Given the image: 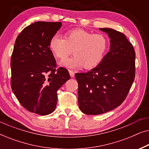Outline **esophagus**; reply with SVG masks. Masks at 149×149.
<instances>
[{
	"label": "esophagus",
	"mask_w": 149,
	"mask_h": 149,
	"mask_svg": "<svg viewBox=\"0 0 149 149\" xmlns=\"http://www.w3.org/2000/svg\"><path fill=\"white\" fill-rule=\"evenodd\" d=\"M69 74H70L71 77H74V71L69 70Z\"/></svg>",
	"instance_id": "esophagus-1"
}]
</instances>
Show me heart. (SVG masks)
Masks as SVG:
<instances>
[{
  "label": "heart",
  "mask_w": 149,
  "mask_h": 149,
  "mask_svg": "<svg viewBox=\"0 0 149 149\" xmlns=\"http://www.w3.org/2000/svg\"><path fill=\"white\" fill-rule=\"evenodd\" d=\"M109 48V40L105 35L83 29L67 32L66 38L54 34L49 40L51 52L61 60L66 58L74 50V57L60 62L61 66L68 68H94L102 62Z\"/></svg>",
  "instance_id": "obj_1"
}]
</instances>
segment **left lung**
I'll list each match as a JSON object with an SVG mask.
<instances>
[{
  "mask_svg": "<svg viewBox=\"0 0 149 149\" xmlns=\"http://www.w3.org/2000/svg\"><path fill=\"white\" fill-rule=\"evenodd\" d=\"M110 38V51L99 66L77 73L79 109L86 115L107 113L121 105L135 78V51L121 32L100 28Z\"/></svg>",
  "mask_w": 149,
  "mask_h": 149,
  "instance_id": "obj_1",
  "label": "left lung"
}]
</instances>
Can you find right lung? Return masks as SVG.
I'll return each instance as SVG.
<instances>
[{
  "label": "right lung",
  "instance_id": "1",
  "mask_svg": "<svg viewBox=\"0 0 149 149\" xmlns=\"http://www.w3.org/2000/svg\"><path fill=\"white\" fill-rule=\"evenodd\" d=\"M61 22H36L16 38L11 59V85L20 104L28 111L47 115L56 109L57 91L70 79L49 49V40Z\"/></svg>",
  "mask_w": 149,
  "mask_h": 149
}]
</instances>
